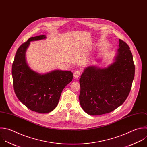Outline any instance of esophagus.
<instances>
[{"instance_id": "1", "label": "esophagus", "mask_w": 147, "mask_h": 147, "mask_svg": "<svg viewBox=\"0 0 147 147\" xmlns=\"http://www.w3.org/2000/svg\"><path fill=\"white\" fill-rule=\"evenodd\" d=\"M81 75V72L80 71H76L74 73V77L75 78H78Z\"/></svg>"}]
</instances>
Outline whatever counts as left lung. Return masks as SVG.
Wrapping results in <instances>:
<instances>
[{
	"mask_svg": "<svg viewBox=\"0 0 147 147\" xmlns=\"http://www.w3.org/2000/svg\"><path fill=\"white\" fill-rule=\"evenodd\" d=\"M119 40L113 63L103 69L89 66L80 78V105L90 115L114 111L124 103L131 90L135 73L133 55L129 45Z\"/></svg>",
	"mask_w": 147,
	"mask_h": 147,
	"instance_id": "1",
	"label": "left lung"
}]
</instances>
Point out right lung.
<instances>
[{
  "label": "right lung",
  "mask_w": 147,
  "mask_h": 147,
  "mask_svg": "<svg viewBox=\"0 0 147 147\" xmlns=\"http://www.w3.org/2000/svg\"><path fill=\"white\" fill-rule=\"evenodd\" d=\"M45 38V35H40L23 43L18 48L12 66L14 90L18 99L30 110L41 114L55 109L63 89L73 77L70 71L57 70L41 74L28 66L25 53L30 42Z\"/></svg>",
  "instance_id": "right-lung-1"
}]
</instances>
